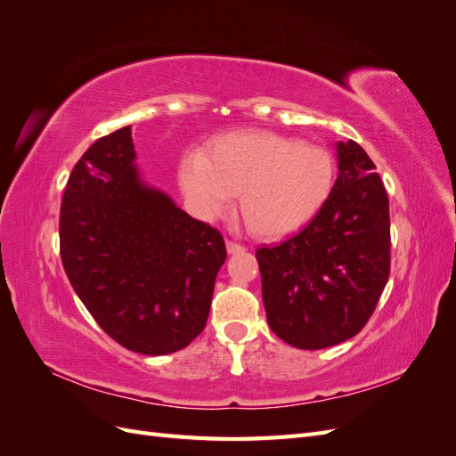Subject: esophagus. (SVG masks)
Segmentation results:
<instances>
[{"label": "esophagus", "mask_w": 456, "mask_h": 456, "mask_svg": "<svg viewBox=\"0 0 456 456\" xmlns=\"http://www.w3.org/2000/svg\"><path fill=\"white\" fill-rule=\"evenodd\" d=\"M226 249H228L230 255L241 253V251H245V245H241V243H238V241H233V240H228V241H226Z\"/></svg>", "instance_id": "esophagus-1"}]
</instances>
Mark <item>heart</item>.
Wrapping results in <instances>:
<instances>
[{"label":"heart","mask_w":456,"mask_h":456,"mask_svg":"<svg viewBox=\"0 0 456 456\" xmlns=\"http://www.w3.org/2000/svg\"><path fill=\"white\" fill-rule=\"evenodd\" d=\"M178 184L203 218L223 215L238 196V215L258 238H283L320 213L335 184V159L320 144L270 131L213 139L201 158L186 156Z\"/></svg>","instance_id":"heart-1"}]
</instances>
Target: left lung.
<instances>
[{"label": "left lung", "instance_id": "8db88e82", "mask_svg": "<svg viewBox=\"0 0 456 456\" xmlns=\"http://www.w3.org/2000/svg\"><path fill=\"white\" fill-rule=\"evenodd\" d=\"M338 178L297 236L256 249L270 329L300 350L355 337L390 275L388 194L377 165L354 141L338 142Z\"/></svg>", "mask_w": 456, "mask_h": 456}]
</instances>
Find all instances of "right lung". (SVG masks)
<instances>
[{"instance_id":"obj_1","label":"right lung","mask_w":456,"mask_h":456,"mask_svg":"<svg viewBox=\"0 0 456 456\" xmlns=\"http://www.w3.org/2000/svg\"><path fill=\"white\" fill-rule=\"evenodd\" d=\"M134 156L131 127H121L74 165L61 205V258L110 338L165 355L205 329L226 245L216 228L148 188Z\"/></svg>"}]
</instances>
